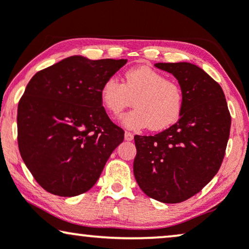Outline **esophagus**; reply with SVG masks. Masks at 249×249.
I'll use <instances>...</instances> for the list:
<instances>
[{"label": "esophagus", "mask_w": 249, "mask_h": 249, "mask_svg": "<svg viewBox=\"0 0 249 249\" xmlns=\"http://www.w3.org/2000/svg\"><path fill=\"white\" fill-rule=\"evenodd\" d=\"M124 139H125V141H128V142L132 141V139H134V135H132V132L125 131L124 132Z\"/></svg>", "instance_id": "1"}]
</instances>
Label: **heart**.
I'll use <instances>...</instances> for the list:
<instances>
[{
	"mask_svg": "<svg viewBox=\"0 0 249 249\" xmlns=\"http://www.w3.org/2000/svg\"><path fill=\"white\" fill-rule=\"evenodd\" d=\"M101 100L113 115L131 107L134 100L136 107L122 117V122L129 128L148 127L154 131L176 124L183 107L180 85L148 66L125 71L124 83L117 77H108L102 85Z\"/></svg>",
	"mask_w": 249,
	"mask_h": 249,
	"instance_id": "heart-1",
	"label": "heart"
}]
</instances>
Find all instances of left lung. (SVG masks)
<instances>
[{
	"label": "left lung",
	"mask_w": 249,
	"mask_h": 249,
	"mask_svg": "<svg viewBox=\"0 0 249 249\" xmlns=\"http://www.w3.org/2000/svg\"><path fill=\"white\" fill-rule=\"evenodd\" d=\"M172 73L183 94L180 119L154 136H135L134 175L148 197L181 203L199 193L219 171L230 135L231 115L222 88L188 62L156 63Z\"/></svg>",
	"instance_id": "left-lung-1"
}]
</instances>
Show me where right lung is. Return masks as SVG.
I'll return each instance as SVG.
<instances>
[{"label":"right lung","mask_w":249,"mask_h":249,"mask_svg":"<svg viewBox=\"0 0 249 249\" xmlns=\"http://www.w3.org/2000/svg\"><path fill=\"white\" fill-rule=\"evenodd\" d=\"M127 60L70 56L40 70L18 104L20 155L38 185L53 195L89 190L124 131L107 117L102 85Z\"/></svg>","instance_id":"add662e5"}]
</instances>
